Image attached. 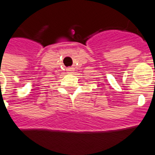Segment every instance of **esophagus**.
<instances>
[{
	"mask_svg": "<svg viewBox=\"0 0 155 155\" xmlns=\"http://www.w3.org/2000/svg\"><path fill=\"white\" fill-rule=\"evenodd\" d=\"M67 71H69L70 73H72V72L74 71V68H72V67H70V68H68V69H67Z\"/></svg>",
	"mask_w": 155,
	"mask_h": 155,
	"instance_id": "1",
	"label": "esophagus"
}]
</instances>
